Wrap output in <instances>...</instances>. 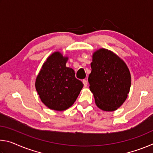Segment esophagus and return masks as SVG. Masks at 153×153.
I'll return each instance as SVG.
<instances>
[{
	"instance_id": "34e87169",
	"label": "esophagus",
	"mask_w": 153,
	"mask_h": 153,
	"mask_svg": "<svg viewBox=\"0 0 153 153\" xmlns=\"http://www.w3.org/2000/svg\"><path fill=\"white\" fill-rule=\"evenodd\" d=\"M83 84H84V87H86L87 85H88V81H87V80L86 79L83 80Z\"/></svg>"
}]
</instances>
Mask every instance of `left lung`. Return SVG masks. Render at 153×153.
I'll list each match as a JSON object with an SVG mask.
<instances>
[{"mask_svg": "<svg viewBox=\"0 0 153 153\" xmlns=\"http://www.w3.org/2000/svg\"><path fill=\"white\" fill-rule=\"evenodd\" d=\"M90 90L97 107L114 111L126 101L131 87V74L126 63L113 51L99 48L92 54Z\"/></svg>", "mask_w": 153, "mask_h": 153, "instance_id": "1", "label": "left lung"}]
</instances>
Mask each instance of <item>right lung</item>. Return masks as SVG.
<instances>
[{
  "mask_svg": "<svg viewBox=\"0 0 153 153\" xmlns=\"http://www.w3.org/2000/svg\"><path fill=\"white\" fill-rule=\"evenodd\" d=\"M68 56L61 52L52 53L36 78L35 87L41 101L52 110L65 111L76 101L84 84L66 66Z\"/></svg>",
  "mask_w": 153,
  "mask_h": 153,
  "instance_id": "add662e5",
  "label": "right lung"
}]
</instances>
